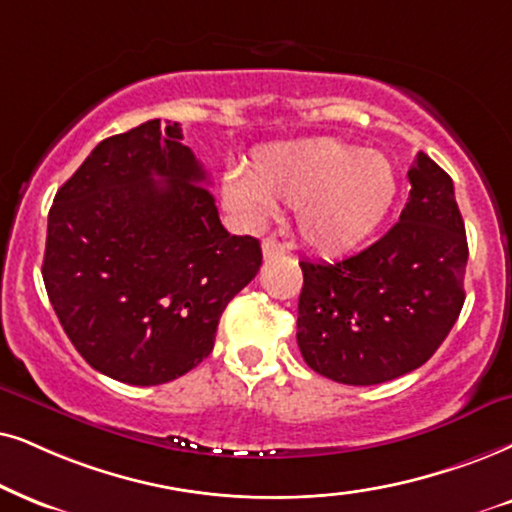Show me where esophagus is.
<instances>
[{
  "label": "esophagus",
  "mask_w": 512,
  "mask_h": 512,
  "mask_svg": "<svg viewBox=\"0 0 512 512\" xmlns=\"http://www.w3.org/2000/svg\"><path fill=\"white\" fill-rule=\"evenodd\" d=\"M286 252V245H283L281 241H276V238H264L262 241V255L264 260H271V257H278Z\"/></svg>",
  "instance_id": "1"
}]
</instances>
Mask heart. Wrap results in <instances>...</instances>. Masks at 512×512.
<instances>
[{
	"instance_id": "b5f03b06",
	"label": "heart",
	"mask_w": 512,
	"mask_h": 512,
	"mask_svg": "<svg viewBox=\"0 0 512 512\" xmlns=\"http://www.w3.org/2000/svg\"><path fill=\"white\" fill-rule=\"evenodd\" d=\"M222 196L248 222H264L274 203L295 208L302 241L338 255L383 222L397 196V174L380 153L340 139H304L257 151L245 174L226 177Z\"/></svg>"
}]
</instances>
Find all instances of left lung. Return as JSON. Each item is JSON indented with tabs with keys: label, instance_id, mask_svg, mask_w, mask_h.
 <instances>
[{
	"label": "left lung",
	"instance_id": "8db88e82",
	"mask_svg": "<svg viewBox=\"0 0 512 512\" xmlns=\"http://www.w3.org/2000/svg\"><path fill=\"white\" fill-rule=\"evenodd\" d=\"M399 222L340 262L302 260L297 345L345 385H378L423 366L461 314L468 264L454 181L418 153Z\"/></svg>",
	"mask_w": 512,
	"mask_h": 512
}]
</instances>
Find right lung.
Segmentation results:
<instances>
[{
  "mask_svg": "<svg viewBox=\"0 0 512 512\" xmlns=\"http://www.w3.org/2000/svg\"><path fill=\"white\" fill-rule=\"evenodd\" d=\"M177 122L103 139L49 210L42 278L82 359L127 385H163L215 347L219 316L257 276L260 241L219 222Z\"/></svg>",
  "mask_w": 512,
  "mask_h": 512,
  "instance_id": "1",
  "label": "right lung"
}]
</instances>
